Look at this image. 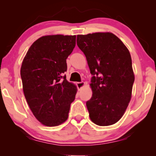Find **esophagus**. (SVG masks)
Returning <instances> with one entry per match:
<instances>
[{"mask_svg":"<svg viewBox=\"0 0 156 156\" xmlns=\"http://www.w3.org/2000/svg\"><path fill=\"white\" fill-rule=\"evenodd\" d=\"M85 83L84 82H77L76 83V86H77L78 89H82L83 87H84Z\"/></svg>","mask_w":156,"mask_h":156,"instance_id":"obj_1","label":"esophagus"}]
</instances>
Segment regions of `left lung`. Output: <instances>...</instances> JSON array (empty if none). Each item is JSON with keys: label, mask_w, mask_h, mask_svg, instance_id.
Wrapping results in <instances>:
<instances>
[{"label": "left lung", "mask_w": 156, "mask_h": 156, "mask_svg": "<svg viewBox=\"0 0 156 156\" xmlns=\"http://www.w3.org/2000/svg\"><path fill=\"white\" fill-rule=\"evenodd\" d=\"M76 43L86 56L93 77L92 97L87 101L91 121L113 125L123 116L135 80L131 57L119 38L109 32L78 35Z\"/></svg>", "instance_id": "obj_1"}]
</instances>
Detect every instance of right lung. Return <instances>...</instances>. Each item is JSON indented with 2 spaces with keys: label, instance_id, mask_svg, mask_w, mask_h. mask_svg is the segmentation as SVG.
Wrapping results in <instances>:
<instances>
[{
  "label": "right lung",
  "instance_id": "right-lung-1",
  "mask_svg": "<svg viewBox=\"0 0 156 156\" xmlns=\"http://www.w3.org/2000/svg\"><path fill=\"white\" fill-rule=\"evenodd\" d=\"M76 45V35L42 36L33 43L20 69L23 89L31 112L46 126L67 121L77 89L66 76V59Z\"/></svg>",
  "mask_w": 156,
  "mask_h": 156
}]
</instances>
